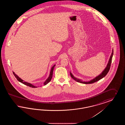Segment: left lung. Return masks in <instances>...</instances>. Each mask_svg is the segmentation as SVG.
I'll return each instance as SVG.
<instances>
[{"mask_svg":"<svg viewBox=\"0 0 125 125\" xmlns=\"http://www.w3.org/2000/svg\"><path fill=\"white\" fill-rule=\"evenodd\" d=\"M113 52H112V54L111 55V57H110V58L109 59V62H108V63L107 64V66L106 67V68H105V69L103 71V72L101 73V74L100 75H99L98 76H97V77L95 78L94 79H93V80H91L89 82H83L82 81L81 79H79L78 78L75 77L71 73H70V75L71 76V77L74 80H75V81L77 82L78 83H84V84H91V83H94L96 82L101 80V79H102L104 77V76H106V75L107 74V73H108V72L110 70V67H111V63H112V58H113Z\"/></svg>","mask_w":125,"mask_h":125,"instance_id":"obj_1","label":"left lung"}]
</instances>
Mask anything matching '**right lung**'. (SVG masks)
Segmentation results:
<instances>
[{"label": "right lung", "mask_w": 125, "mask_h": 125, "mask_svg": "<svg viewBox=\"0 0 125 125\" xmlns=\"http://www.w3.org/2000/svg\"><path fill=\"white\" fill-rule=\"evenodd\" d=\"M55 66V65H54L52 67V69H51V72H50V75H49V77L47 79V80L44 82V83H43L44 85H46L47 83H49L51 81L52 78V77L53 71L54 68ZM13 73L14 76L17 79V80H18V81H19L20 82H21V83L27 85V86H28L32 87V88H36V87H36L35 86L32 85V84H31V83H27V82H24V81H23L22 79H21L19 77V76H18L14 73V72H13Z\"/></svg>", "instance_id": "1"}]
</instances>
